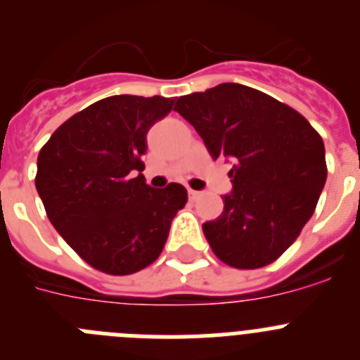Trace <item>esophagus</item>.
<instances>
[{"instance_id": "esophagus-1", "label": "esophagus", "mask_w": 360, "mask_h": 360, "mask_svg": "<svg viewBox=\"0 0 360 360\" xmlns=\"http://www.w3.org/2000/svg\"><path fill=\"white\" fill-rule=\"evenodd\" d=\"M200 196H202V193H200V191L189 189V200H191V202H196V200H198Z\"/></svg>"}]
</instances>
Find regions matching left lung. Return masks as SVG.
I'll list each match as a JSON object with an SVG mask.
<instances>
[{"label":"left lung","instance_id":"8db88e82","mask_svg":"<svg viewBox=\"0 0 360 360\" xmlns=\"http://www.w3.org/2000/svg\"><path fill=\"white\" fill-rule=\"evenodd\" d=\"M174 111L214 160H232L224 212L203 224L212 252L234 269L276 262L311 218L326 182L319 133L290 106L236 82L184 95Z\"/></svg>","mask_w":360,"mask_h":360}]
</instances>
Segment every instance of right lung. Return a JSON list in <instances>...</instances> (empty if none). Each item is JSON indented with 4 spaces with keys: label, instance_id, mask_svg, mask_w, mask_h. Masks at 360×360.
Here are the masks:
<instances>
[{
    "label": "right lung",
    "instance_id": "obj_1",
    "mask_svg": "<svg viewBox=\"0 0 360 360\" xmlns=\"http://www.w3.org/2000/svg\"><path fill=\"white\" fill-rule=\"evenodd\" d=\"M160 95H113L70 117L37 157L36 189L49 219L88 265L126 276L151 265L186 205L180 184L144 180L148 131L173 110Z\"/></svg>",
    "mask_w": 360,
    "mask_h": 360
}]
</instances>
